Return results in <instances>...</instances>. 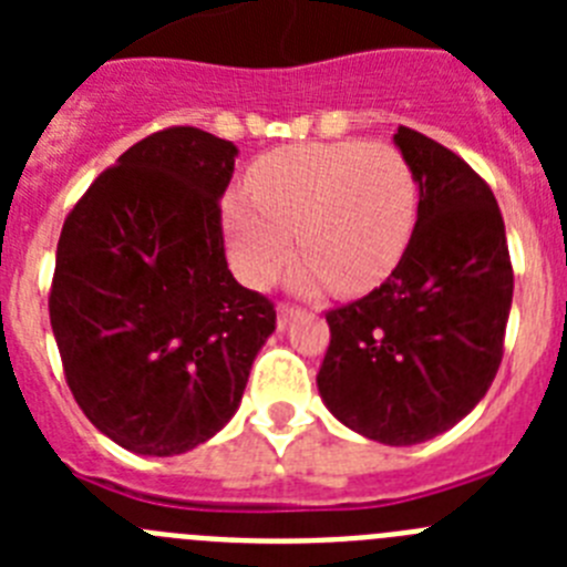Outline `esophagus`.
I'll use <instances>...</instances> for the list:
<instances>
[{"label": "esophagus", "mask_w": 567, "mask_h": 567, "mask_svg": "<svg viewBox=\"0 0 567 567\" xmlns=\"http://www.w3.org/2000/svg\"><path fill=\"white\" fill-rule=\"evenodd\" d=\"M298 315H300L298 307H287V303H284V307H278V329H287L289 323L298 318Z\"/></svg>", "instance_id": "1"}]
</instances>
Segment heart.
I'll list each match as a JSON object with an SVG mask.
<instances>
[{
    "label": "heart",
    "instance_id": "heart-1",
    "mask_svg": "<svg viewBox=\"0 0 567 567\" xmlns=\"http://www.w3.org/2000/svg\"><path fill=\"white\" fill-rule=\"evenodd\" d=\"M247 193L224 202L229 260L249 287H267L295 249L298 289L329 280L340 292L378 287L417 224V178L383 142L280 147L249 167Z\"/></svg>",
    "mask_w": 567,
    "mask_h": 567
}]
</instances>
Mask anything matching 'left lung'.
I'll return each mask as SVG.
<instances>
[{"mask_svg": "<svg viewBox=\"0 0 567 567\" xmlns=\"http://www.w3.org/2000/svg\"><path fill=\"white\" fill-rule=\"evenodd\" d=\"M394 144L417 178V224L378 289L327 315L318 392L352 432L414 445L485 398L514 298L497 198L468 164L417 130Z\"/></svg>", "mask_w": 567, "mask_h": 567, "instance_id": "obj_1", "label": "left lung"}]
</instances>
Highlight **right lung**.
Wrapping results in <instances>:
<instances>
[{"instance_id": "add662e5", "label": "right lung", "mask_w": 567, "mask_h": 567, "mask_svg": "<svg viewBox=\"0 0 567 567\" xmlns=\"http://www.w3.org/2000/svg\"><path fill=\"white\" fill-rule=\"evenodd\" d=\"M238 147L153 133L90 184L62 227L50 327L79 409L113 443L173 457L238 412L275 307L233 278L221 202Z\"/></svg>"}]
</instances>
